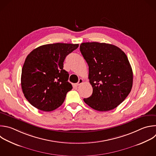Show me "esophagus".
I'll list each match as a JSON object with an SVG mask.
<instances>
[{"instance_id": "obj_1", "label": "esophagus", "mask_w": 156, "mask_h": 156, "mask_svg": "<svg viewBox=\"0 0 156 156\" xmlns=\"http://www.w3.org/2000/svg\"><path fill=\"white\" fill-rule=\"evenodd\" d=\"M83 82H84V80H83L82 78H80V79H79L78 82L77 83L76 85H77V86H80V84H81Z\"/></svg>"}]
</instances>
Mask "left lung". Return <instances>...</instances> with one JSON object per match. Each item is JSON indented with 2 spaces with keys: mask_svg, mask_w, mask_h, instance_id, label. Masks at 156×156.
<instances>
[{
  "mask_svg": "<svg viewBox=\"0 0 156 156\" xmlns=\"http://www.w3.org/2000/svg\"><path fill=\"white\" fill-rule=\"evenodd\" d=\"M80 51L89 66V80L93 91L84 98L99 112L116 108L126 99L133 84V72L124 52L115 45L98 42L80 44Z\"/></svg>",
  "mask_w": 156,
  "mask_h": 156,
  "instance_id": "obj_1",
  "label": "left lung"
}]
</instances>
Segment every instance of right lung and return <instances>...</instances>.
I'll return each mask as SVG.
<instances>
[{
	"instance_id": "obj_1",
	"label": "right lung",
	"mask_w": 156,
	"mask_h": 156,
	"mask_svg": "<svg viewBox=\"0 0 156 156\" xmlns=\"http://www.w3.org/2000/svg\"><path fill=\"white\" fill-rule=\"evenodd\" d=\"M78 44L56 43L40 46L27 56L21 73L23 92L30 104L43 112H51L64 101L72 86L63 69L66 56Z\"/></svg>"
}]
</instances>
